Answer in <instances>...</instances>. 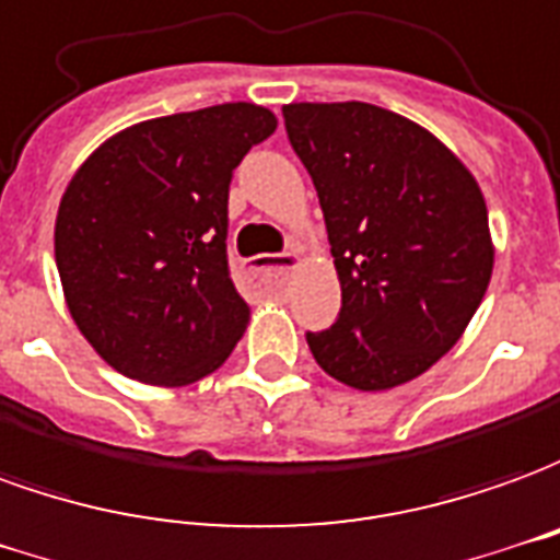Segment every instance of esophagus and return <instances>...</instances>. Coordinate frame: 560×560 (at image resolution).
I'll return each instance as SVG.
<instances>
[{"label": "esophagus", "mask_w": 560, "mask_h": 560, "mask_svg": "<svg viewBox=\"0 0 560 560\" xmlns=\"http://www.w3.org/2000/svg\"><path fill=\"white\" fill-rule=\"evenodd\" d=\"M299 253H280V256H256V261L249 265V273L253 277H261V273H277V277H283V273L295 271L299 268Z\"/></svg>", "instance_id": "obj_1"}]
</instances>
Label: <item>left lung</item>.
<instances>
[{
  "instance_id": "left-lung-1",
  "label": "left lung",
  "mask_w": 560,
  "mask_h": 560,
  "mask_svg": "<svg viewBox=\"0 0 560 560\" xmlns=\"http://www.w3.org/2000/svg\"><path fill=\"white\" fill-rule=\"evenodd\" d=\"M313 177L340 280V316L307 335L325 374L383 392L458 343L494 268L477 177L440 138L368 102L283 105Z\"/></svg>"
}]
</instances>
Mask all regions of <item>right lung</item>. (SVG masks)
Instances as JSON below:
<instances>
[{"instance_id":"1","label":"right lung","mask_w":560,"mask_h":560,"mask_svg":"<svg viewBox=\"0 0 560 560\" xmlns=\"http://www.w3.org/2000/svg\"><path fill=\"white\" fill-rule=\"evenodd\" d=\"M277 129L253 102L135 122L93 150L54 229L62 295L90 347L129 380L189 386L249 323L229 277V184Z\"/></svg>"}]
</instances>
